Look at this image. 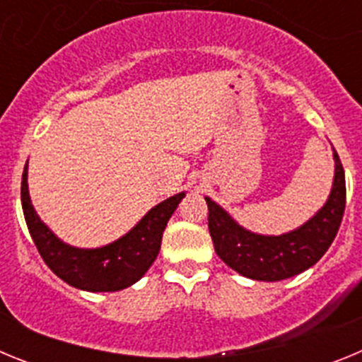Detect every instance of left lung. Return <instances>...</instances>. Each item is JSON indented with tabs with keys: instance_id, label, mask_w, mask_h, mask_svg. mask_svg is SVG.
<instances>
[{
	"instance_id": "obj_1",
	"label": "left lung",
	"mask_w": 362,
	"mask_h": 362,
	"mask_svg": "<svg viewBox=\"0 0 362 362\" xmlns=\"http://www.w3.org/2000/svg\"><path fill=\"white\" fill-rule=\"evenodd\" d=\"M334 150L335 174L330 196L305 225L281 235H263L243 228L223 206L209 204V230L214 248L232 270L254 281H283L308 270L325 255L341 226L346 204L344 168Z\"/></svg>"
}]
</instances>
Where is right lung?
I'll list each match as a JSON object with an SVG mask.
<instances>
[{
    "mask_svg": "<svg viewBox=\"0 0 362 362\" xmlns=\"http://www.w3.org/2000/svg\"><path fill=\"white\" fill-rule=\"evenodd\" d=\"M27 166L21 179L25 221L37 252L59 279L86 292H117L145 276L158 257L166 223L185 197V192L156 204L117 241L99 248H78L63 243L36 214L28 194Z\"/></svg>",
    "mask_w": 362,
    "mask_h": 362,
    "instance_id": "add662e5",
    "label": "right lung"
}]
</instances>
